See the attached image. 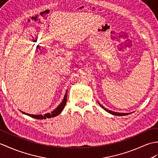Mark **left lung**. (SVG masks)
Masks as SVG:
<instances>
[{"label": "left lung", "instance_id": "obj_1", "mask_svg": "<svg viewBox=\"0 0 158 158\" xmlns=\"http://www.w3.org/2000/svg\"><path fill=\"white\" fill-rule=\"evenodd\" d=\"M100 104V105L102 106V108H103V109H104L106 111H107L108 112L112 114H113V115H116V116H125V115L130 114H131V113H119V112H112V111H111V110H108V109H106V108H104L103 106H102L100 104Z\"/></svg>", "mask_w": 158, "mask_h": 158}]
</instances>
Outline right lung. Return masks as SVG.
Segmentation results:
<instances>
[{"label": "right lung", "mask_w": 158, "mask_h": 158, "mask_svg": "<svg viewBox=\"0 0 158 158\" xmlns=\"http://www.w3.org/2000/svg\"><path fill=\"white\" fill-rule=\"evenodd\" d=\"M67 92H66L64 98L63 99V100H62V102H61V104L59 106H58V107L56 109H55L54 110H53L52 112L46 114H44V115H41V114H40V115H34V114H29L25 113L23 112H23V114H25L29 116L30 117H32V118L40 119V120L52 118V117L56 116L57 115H58L59 114L61 113V112L62 111V110L64 109V107L66 105V103H67Z\"/></svg>", "instance_id": "obj_1"}]
</instances>
